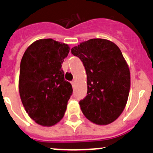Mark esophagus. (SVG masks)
<instances>
[{"instance_id":"1","label":"esophagus","mask_w":153,"mask_h":153,"mask_svg":"<svg viewBox=\"0 0 153 153\" xmlns=\"http://www.w3.org/2000/svg\"><path fill=\"white\" fill-rule=\"evenodd\" d=\"M71 84H72V87L73 88L75 87V81H72V83H71Z\"/></svg>"}]
</instances>
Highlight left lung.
Wrapping results in <instances>:
<instances>
[{"label": "left lung", "instance_id": "obj_1", "mask_svg": "<svg viewBox=\"0 0 153 153\" xmlns=\"http://www.w3.org/2000/svg\"><path fill=\"white\" fill-rule=\"evenodd\" d=\"M87 75L86 96L79 102L87 119L99 125L113 122L124 111L130 88V72L122 52L110 41L93 38L72 48Z\"/></svg>", "mask_w": 153, "mask_h": 153}]
</instances>
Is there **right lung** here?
Listing matches in <instances>:
<instances>
[{
    "instance_id": "add662e5",
    "label": "right lung",
    "mask_w": 153,
    "mask_h": 153,
    "mask_svg": "<svg viewBox=\"0 0 153 153\" xmlns=\"http://www.w3.org/2000/svg\"><path fill=\"white\" fill-rule=\"evenodd\" d=\"M69 47L53 39L32 43L21 61L18 87L21 101L31 118L44 126L64 117L72 87L61 69Z\"/></svg>"
}]
</instances>
